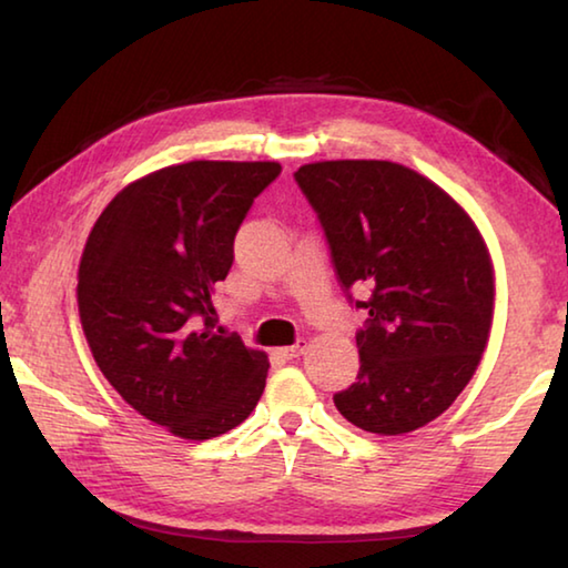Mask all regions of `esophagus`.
I'll return each mask as SVG.
<instances>
[{"instance_id": "34e87169", "label": "esophagus", "mask_w": 568, "mask_h": 568, "mask_svg": "<svg viewBox=\"0 0 568 568\" xmlns=\"http://www.w3.org/2000/svg\"><path fill=\"white\" fill-rule=\"evenodd\" d=\"M305 348H307V343L301 338V341H295L293 345H287V348H281V351H277V353H281L283 358L293 361V358H297V355H301Z\"/></svg>"}]
</instances>
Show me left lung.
I'll return each instance as SVG.
<instances>
[{"label": "left lung", "instance_id": "8db88e82", "mask_svg": "<svg viewBox=\"0 0 568 568\" xmlns=\"http://www.w3.org/2000/svg\"><path fill=\"white\" fill-rule=\"evenodd\" d=\"M293 178L345 297L365 311L358 376L335 408L368 434H410L458 398L486 348L494 271L484 240L454 197L396 162H313Z\"/></svg>", "mask_w": 568, "mask_h": 568}]
</instances>
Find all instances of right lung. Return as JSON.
<instances>
[{"instance_id":"add662e5","label":"right lung","mask_w":568,"mask_h":568,"mask_svg":"<svg viewBox=\"0 0 568 568\" xmlns=\"http://www.w3.org/2000/svg\"><path fill=\"white\" fill-rule=\"evenodd\" d=\"M277 162L195 160L152 172L104 207L80 261L82 331L130 406L170 434L207 440L263 396L267 358L215 333L213 287Z\"/></svg>"}]
</instances>
